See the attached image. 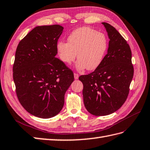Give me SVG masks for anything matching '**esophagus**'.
Wrapping results in <instances>:
<instances>
[{"label":"esophagus","mask_w":150,"mask_h":150,"mask_svg":"<svg viewBox=\"0 0 150 150\" xmlns=\"http://www.w3.org/2000/svg\"><path fill=\"white\" fill-rule=\"evenodd\" d=\"M74 79H78V78H79V75H78V74H76V73H74Z\"/></svg>","instance_id":"34e87169"}]
</instances>
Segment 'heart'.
<instances>
[{
	"mask_svg": "<svg viewBox=\"0 0 150 150\" xmlns=\"http://www.w3.org/2000/svg\"><path fill=\"white\" fill-rule=\"evenodd\" d=\"M67 42H59L57 51L59 59L65 64L74 62L76 56L78 70L85 68L92 71L101 64L108 49V40L105 34L87 27L79 28L72 31Z\"/></svg>",
	"mask_w": 150,
	"mask_h": 150,
	"instance_id": "obj_1",
	"label": "heart"
}]
</instances>
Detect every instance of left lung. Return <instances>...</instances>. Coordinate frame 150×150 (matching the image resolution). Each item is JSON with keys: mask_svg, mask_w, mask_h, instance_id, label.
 Wrapping results in <instances>:
<instances>
[{"mask_svg": "<svg viewBox=\"0 0 150 150\" xmlns=\"http://www.w3.org/2000/svg\"><path fill=\"white\" fill-rule=\"evenodd\" d=\"M110 41L107 54L94 72L82 75L83 96L86 109L91 114H111L127 99L134 76L132 51L127 42L112 25L102 22Z\"/></svg>", "mask_w": 150, "mask_h": 150, "instance_id": "obj_1", "label": "left lung"}]
</instances>
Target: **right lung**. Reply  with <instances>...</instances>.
I'll list each match as a JSON object with an SVG mask.
<instances>
[{"mask_svg":"<svg viewBox=\"0 0 150 150\" xmlns=\"http://www.w3.org/2000/svg\"><path fill=\"white\" fill-rule=\"evenodd\" d=\"M64 28L37 26L19 42L13 64V80L22 106L36 117H54L64 105L66 91L74 74L57 54Z\"/></svg>","mask_w":150,"mask_h":150,"instance_id":"add662e5","label":"right lung"}]
</instances>
